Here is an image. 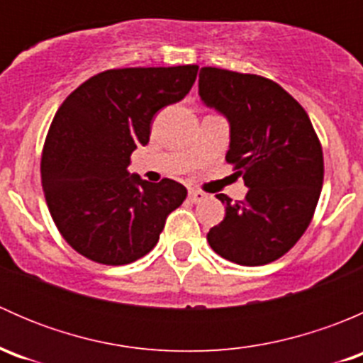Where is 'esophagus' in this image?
Returning <instances> with one entry per match:
<instances>
[{
	"instance_id": "1",
	"label": "esophagus",
	"mask_w": 363,
	"mask_h": 363,
	"mask_svg": "<svg viewBox=\"0 0 363 363\" xmlns=\"http://www.w3.org/2000/svg\"><path fill=\"white\" fill-rule=\"evenodd\" d=\"M205 199H207V195L203 191H200V189H189V200L191 202H202Z\"/></svg>"
}]
</instances>
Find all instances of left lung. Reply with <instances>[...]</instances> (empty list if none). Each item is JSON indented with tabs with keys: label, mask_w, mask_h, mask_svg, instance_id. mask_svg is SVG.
Segmentation results:
<instances>
[{
	"label": "left lung",
	"mask_w": 363,
	"mask_h": 363,
	"mask_svg": "<svg viewBox=\"0 0 363 363\" xmlns=\"http://www.w3.org/2000/svg\"><path fill=\"white\" fill-rule=\"evenodd\" d=\"M200 100L226 117V161L244 179V200L216 195L225 219L207 233L219 256L265 265L295 246L313 219L323 186V151L309 116L279 84L251 73L205 67Z\"/></svg>",
	"instance_id": "obj_1"
}]
</instances>
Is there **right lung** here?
Masks as SVG:
<instances>
[{
    "label": "right lung",
    "mask_w": 363,
    "mask_h": 363,
    "mask_svg": "<svg viewBox=\"0 0 363 363\" xmlns=\"http://www.w3.org/2000/svg\"><path fill=\"white\" fill-rule=\"evenodd\" d=\"M199 67L107 69L63 101L47 133L42 186L69 246L104 265H126L158 244L164 219L184 202L172 179L130 175V156L147 145L151 121L181 101Z\"/></svg>",
    "instance_id": "right-lung-1"
}]
</instances>
